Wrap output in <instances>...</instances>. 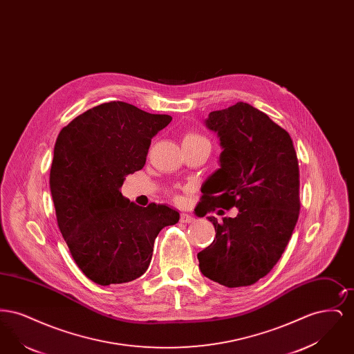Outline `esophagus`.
I'll use <instances>...</instances> for the list:
<instances>
[{"mask_svg":"<svg viewBox=\"0 0 354 354\" xmlns=\"http://www.w3.org/2000/svg\"><path fill=\"white\" fill-rule=\"evenodd\" d=\"M180 221L185 223V224H187V223H194L195 218H194L192 215H188V214H182V215H180Z\"/></svg>","mask_w":354,"mask_h":354,"instance_id":"1","label":"esophagus"}]
</instances>
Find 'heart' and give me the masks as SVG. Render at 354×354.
I'll list each match as a JSON object with an SVG mask.
<instances>
[{"instance_id": "obj_1", "label": "heart", "mask_w": 354, "mask_h": 354, "mask_svg": "<svg viewBox=\"0 0 354 354\" xmlns=\"http://www.w3.org/2000/svg\"><path fill=\"white\" fill-rule=\"evenodd\" d=\"M195 142H208V140L203 135L194 133V131L187 133L183 136V145H185V143H195Z\"/></svg>"}]
</instances>
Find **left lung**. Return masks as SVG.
I'll return each instance as SVG.
<instances>
[{"mask_svg": "<svg viewBox=\"0 0 354 354\" xmlns=\"http://www.w3.org/2000/svg\"><path fill=\"white\" fill-rule=\"evenodd\" d=\"M205 124L223 151L220 169L202 185V214L232 207L239 214L220 223L208 218L216 237L198 253L199 268L221 286H252L280 260L299 219L296 150L288 131L244 102L209 113Z\"/></svg>", "mask_w": 354, "mask_h": 354, "instance_id": "1", "label": "left lung"}]
</instances>
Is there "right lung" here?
I'll list each match as a JSON object with an SVG mask.
<instances>
[{
    "label": "right lung",
    "mask_w": 354,
    "mask_h": 354,
    "mask_svg": "<svg viewBox=\"0 0 354 354\" xmlns=\"http://www.w3.org/2000/svg\"><path fill=\"white\" fill-rule=\"evenodd\" d=\"M172 118L107 102L73 119L55 140L50 191L59 231L80 270L100 286L133 281L150 266L153 241L179 212L123 198L127 175L143 169L153 135Z\"/></svg>",
    "instance_id": "1"
}]
</instances>
